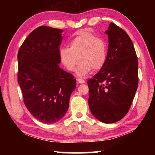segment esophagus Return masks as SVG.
<instances>
[{
  "label": "esophagus",
  "mask_w": 155,
  "mask_h": 155,
  "mask_svg": "<svg viewBox=\"0 0 155 155\" xmlns=\"http://www.w3.org/2000/svg\"><path fill=\"white\" fill-rule=\"evenodd\" d=\"M77 80L78 83H85V80H84L83 78L78 77V78H77Z\"/></svg>",
  "instance_id": "34e87169"
}]
</instances>
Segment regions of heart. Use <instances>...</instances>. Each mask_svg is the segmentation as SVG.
<instances>
[{
    "label": "heart",
    "mask_w": 155,
    "mask_h": 155,
    "mask_svg": "<svg viewBox=\"0 0 155 155\" xmlns=\"http://www.w3.org/2000/svg\"><path fill=\"white\" fill-rule=\"evenodd\" d=\"M59 58L63 65L69 70L77 68V75L83 77L94 71L101 70L105 65L108 55V48L103 39L86 31H81L69 41V48L59 50Z\"/></svg>",
    "instance_id": "obj_1"
}]
</instances>
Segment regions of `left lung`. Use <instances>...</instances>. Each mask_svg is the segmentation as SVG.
Masks as SVG:
<instances>
[{"mask_svg": "<svg viewBox=\"0 0 155 155\" xmlns=\"http://www.w3.org/2000/svg\"><path fill=\"white\" fill-rule=\"evenodd\" d=\"M108 35L105 65L87 81L88 103L94 117L110 124L123 118L129 110L138 86V59L129 36L114 23Z\"/></svg>", "mask_w": 155, "mask_h": 155, "instance_id": "left-lung-1", "label": "left lung"}]
</instances>
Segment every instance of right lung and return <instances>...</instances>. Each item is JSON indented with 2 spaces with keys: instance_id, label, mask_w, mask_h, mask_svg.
<instances>
[{
  "instance_id": "right-lung-1",
  "label": "right lung",
  "mask_w": 155,
  "mask_h": 155,
  "mask_svg": "<svg viewBox=\"0 0 155 155\" xmlns=\"http://www.w3.org/2000/svg\"><path fill=\"white\" fill-rule=\"evenodd\" d=\"M62 32L41 26L28 35L18 53V82L23 101L33 116L46 124L64 116L76 88L74 76L59 66Z\"/></svg>"
}]
</instances>
